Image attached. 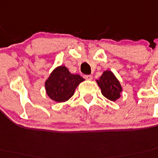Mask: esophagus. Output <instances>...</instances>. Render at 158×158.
I'll list each match as a JSON object with an SVG mask.
<instances>
[{"instance_id": "esophagus-1", "label": "esophagus", "mask_w": 158, "mask_h": 158, "mask_svg": "<svg viewBox=\"0 0 158 158\" xmlns=\"http://www.w3.org/2000/svg\"><path fill=\"white\" fill-rule=\"evenodd\" d=\"M84 78H85L87 80H91V79H93L92 75H85V76H84Z\"/></svg>"}]
</instances>
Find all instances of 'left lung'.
Listing matches in <instances>:
<instances>
[{"label": "left lung", "mask_w": 158, "mask_h": 158, "mask_svg": "<svg viewBox=\"0 0 158 158\" xmlns=\"http://www.w3.org/2000/svg\"><path fill=\"white\" fill-rule=\"evenodd\" d=\"M96 83L101 89L102 95L111 101H116L120 98L122 88L120 81L116 75L109 70L104 71L102 75L96 79Z\"/></svg>", "instance_id": "8db88e82"}]
</instances>
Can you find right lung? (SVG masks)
I'll return each mask as SVG.
<instances>
[{
	"mask_svg": "<svg viewBox=\"0 0 158 158\" xmlns=\"http://www.w3.org/2000/svg\"><path fill=\"white\" fill-rule=\"evenodd\" d=\"M84 79L79 75L71 74L65 66L55 67L45 82L46 92L50 99L58 103L67 101Z\"/></svg>",
	"mask_w": 158,
	"mask_h": 158,
	"instance_id": "add662e5",
	"label": "right lung"
}]
</instances>
